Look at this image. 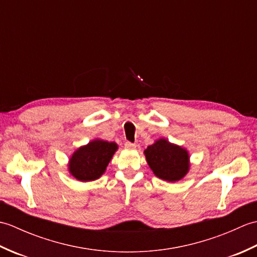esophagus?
I'll use <instances>...</instances> for the list:
<instances>
[{
  "mask_svg": "<svg viewBox=\"0 0 257 257\" xmlns=\"http://www.w3.org/2000/svg\"><path fill=\"white\" fill-rule=\"evenodd\" d=\"M124 148L127 150H135L136 149V145L132 143H125L124 144Z\"/></svg>",
  "mask_w": 257,
  "mask_h": 257,
  "instance_id": "34e87169",
  "label": "esophagus"
}]
</instances>
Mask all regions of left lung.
<instances>
[{
    "label": "left lung",
    "mask_w": 257,
    "mask_h": 257,
    "mask_svg": "<svg viewBox=\"0 0 257 257\" xmlns=\"http://www.w3.org/2000/svg\"><path fill=\"white\" fill-rule=\"evenodd\" d=\"M144 154L155 176L165 181H180L190 170L189 151L166 138L157 139Z\"/></svg>",
    "instance_id": "1"
}]
</instances>
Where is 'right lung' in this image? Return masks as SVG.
I'll return each instance as SVG.
<instances>
[{"label":"right lung","instance_id":"add662e5","mask_svg":"<svg viewBox=\"0 0 257 257\" xmlns=\"http://www.w3.org/2000/svg\"><path fill=\"white\" fill-rule=\"evenodd\" d=\"M118 150L116 143L96 138L76 149L68 160V172L81 182L99 179L105 173L114 152Z\"/></svg>","mask_w":257,"mask_h":257}]
</instances>
